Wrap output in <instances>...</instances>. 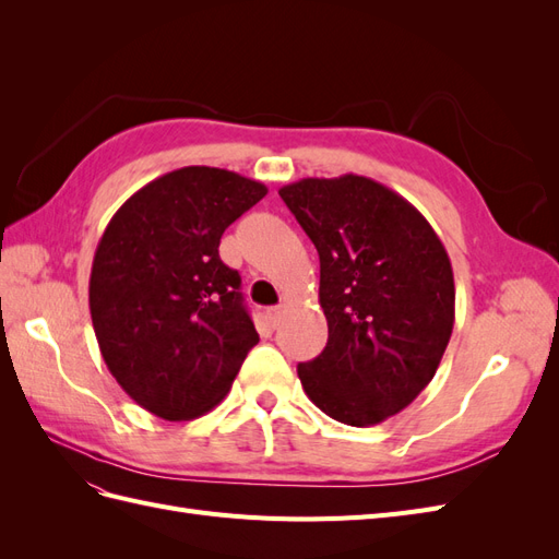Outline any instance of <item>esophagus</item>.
I'll return each instance as SVG.
<instances>
[{
    "mask_svg": "<svg viewBox=\"0 0 559 559\" xmlns=\"http://www.w3.org/2000/svg\"><path fill=\"white\" fill-rule=\"evenodd\" d=\"M282 314H284V310L280 308V306H275V308H267L265 310V317H267V321L273 326H280V319H282Z\"/></svg>",
    "mask_w": 559,
    "mask_h": 559,
    "instance_id": "1",
    "label": "esophagus"
}]
</instances>
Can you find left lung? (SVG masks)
Instances as JSON below:
<instances>
[{"label": "left lung", "instance_id": "obj_1", "mask_svg": "<svg viewBox=\"0 0 559 559\" xmlns=\"http://www.w3.org/2000/svg\"><path fill=\"white\" fill-rule=\"evenodd\" d=\"M319 253L329 343L298 364L321 413L349 427L401 413L436 376L454 326L448 251L408 200L343 175L280 189Z\"/></svg>", "mask_w": 559, "mask_h": 559}]
</instances>
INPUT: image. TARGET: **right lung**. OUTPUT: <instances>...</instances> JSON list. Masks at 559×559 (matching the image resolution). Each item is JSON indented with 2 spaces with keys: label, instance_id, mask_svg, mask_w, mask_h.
I'll list each match as a JSON object with an SVG mask.
<instances>
[{
  "label": "right lung",
  "instance_id": "1",
  "mask_svg": "<svg viewBox=\"0 0 559 559\" xmlns=\"http://www.w3.org/2000/svg\"><path fill=\"white\" fill-rule=\"evenodd\" d=\"M265 193L261 181L191 165L111 216L93 259L91 317L109 373L144 411L170 421L212 411L259 343L218 242Z\"/></svg>",
  "mask_w": 559,
  "mask_h": 559
}]
</instances>
